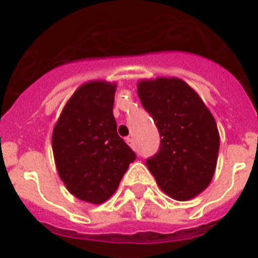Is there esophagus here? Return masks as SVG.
<instances>
[{"label":"esophagus","mask_w":258,"mask_h":258,"mask_svg":"<svg viewBox=\"0 0 258 258\" xmlns=\"http://www.w3.org/2000/svg\"><path fill=\"white\" fill-rule=\"evenodd\" d=\"M125 142H127V145H128L131 149H134V147H135V143H134L133 138H125Z\"/></svg>","instance_id":"obj_1"}]
</instances>
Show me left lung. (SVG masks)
I'll list each match as a JSON object with an SVG mask.
<instances>
[{
    "label": "left lung",
    "mask_w": 258,
    "mask_h": 258,
    "mask_svg": "<svg viewBox=\"0 0 258 258\" xmlns=\"http://www.w3.org/2000/svg\"><path fill=\"white\" fill-rule=\"evenodd\" d=\"M138 96L161 135L159 151L146 165L162 191L176 201L191 200L216 171L220 134L212 112L178 78L141 80Z\"/></svg>",
    "instance_id": "left-lung-1"
}]
</instances>
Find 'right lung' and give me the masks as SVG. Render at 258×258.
Listing matches in <instances>:
<instances>
[{
	"instance_id": "obj_1",
	"label": "right lung",
	"mask_w": 258,
	"mask_h": 258,
	"mask_svg": "<svg viewBox=\"0 0 258 258\" xmlns=\"http://www.w3.org/2000/svg\"><path fill=\"white\" fill-rule=\"evenodd\" d=\"M116 83L92 80L79 87L64 105L52 134L58 175L71 194L103 204L116 191L137 155L116 133Z\"/></svg>"
}]
</instances>
